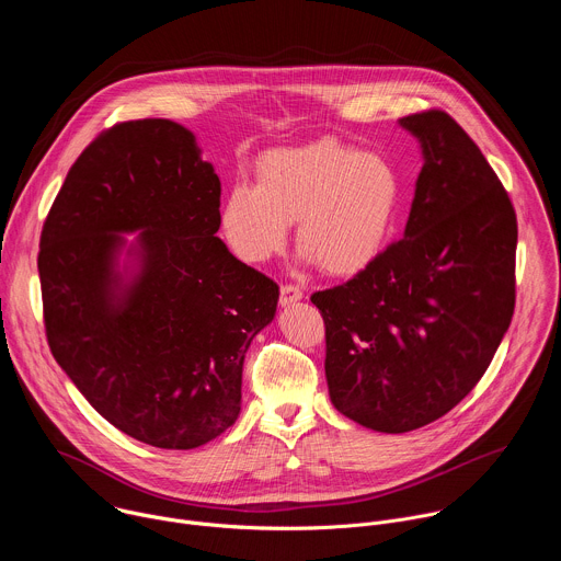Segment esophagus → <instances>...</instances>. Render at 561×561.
<instances>
[{"instance_id":"obj_1","label":"esophagus","mask_w":561,"mask_h":561,"mask_svg":"<svg viewBox=\"0 0 561 561\" xmlns=\"http://www.w3.org/2000/svg\"><path fill=\"white\" fill-rule=\"evenodd\" d=\"M301 295H304V293H301L299 286H295V284H284V286L279 288V304H282V306H290V304L299 301Z\"/></svg>"}]
</instances>
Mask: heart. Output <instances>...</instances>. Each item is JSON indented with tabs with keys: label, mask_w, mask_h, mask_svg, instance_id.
Here are the masks:
<instances>
[{
	"label": "heart",
	"mask_w": 561,
	"mask_h": 561,
	"mask_svg": "<svg viewBox=\"0 0 561 561\" xmlns=\"http://www.w3.org/2000/svg\"><path fill=\"white\" fill-rule=\"evenodd\" d=\"M404 202V182L390 159L335 137L279 148L257 164V184H234L219 213L230 251L262 264L288 242L329 275H355L388 247Z\"/></svg>",
	"instance_id": "obj_1"
}]
</instances>
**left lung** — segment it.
Instances as JSON below:
<instances>
[{"label":"left lung","instance_id":"8db88e82","mask_svg":"<svg viewBox=\"0 0 561 561\" xmlns=\"http://www.w3.org/2000/svg\"><path fill=\"white\" fill-rule=\"evenodd\" d=\"M424 167L404 239L342 286L312 293L333 407L379 433L422 428L482 379L515 310V208L444 111L399 119Z\"/></svg>","mask_w":561,"mask_h":561}]
</instances>
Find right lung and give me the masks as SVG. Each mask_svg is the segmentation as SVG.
<instances>
[{"label":"right lung","instance_id":"right-lung-1","mask_svg":"<svg viewBox=\"0 0 561 561\" xmlns=\"http://www.w3.org/2000/svg\"><path fill=\"white\" fill-rule=\"evenodd\" d=\"M219 195L188 128L135 119L77 157L42 228L53 357L106 422L154 448L234 424L247 351L277 310L279 286L217 237Z\"/></svg>","mask_w":561,"mask_h":561}]
</instances>
